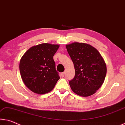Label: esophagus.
I'll return each mask as SVG.
<instances>
[{"mask_svg": "<svg viewBox=\"0 0 125 125\" xmlns=\"http://www.w3.org/2000/svg\"><path fill=\"white\" fill-rule=\"evenodd\" d=\"M64 75H65V72H62V73H61V77H64Z\"/></svg>", "mask_w": 125, "mask_h": 125, "instance_id": "34e87169", "label": "esophagus"}]
</instances>
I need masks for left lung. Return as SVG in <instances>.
Masks as SVG:
<instances>
[{
	"label": "left lung",
	"instance_id": "left-lung-1",
	"mask_svg": "<svg viewBox=\"0 0 125 125\" xmlns=\"http://www.w3.org/2000/svg\"><path fill=\"white\" fill-rule=\"evenodd\" d=\"M66 47L75 70L74 77L69 81L71 90L81 96L93 95L105 80L107 70L103 57L87 44L73 42Z\"/></svg>",
	"mask_w": 125,
	"mask_h": 125
}]
</instances>
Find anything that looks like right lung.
I'll return each mask as SVG.
<instances>
[{"label":"right lung","instance_id":"add662e5","mask_svg":"<svg viewBox=\"0 0 125 125\" xmlns=\"http://www.w3.org/2000/svg\"><path fill=\"white\" fill-rule=\"evenodd\" d=\"M59 48L58 45L41 44L30 48L22 56L20 75L26 86L33 93H49L60 79L53 59Z\"/></svg>","mask_w":125,"mask_h":125}]
</instances>
